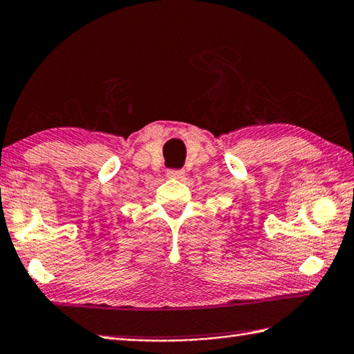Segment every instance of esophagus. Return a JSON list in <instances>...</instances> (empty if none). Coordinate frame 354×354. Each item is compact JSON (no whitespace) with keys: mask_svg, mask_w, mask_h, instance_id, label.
I'll return each instance as SVG.
<instances>
[{"mask_svg":"<svg viewBox=\"0 0 354 354\" xmlns=\"http://www.w3.org/2000/svg\"><path fill=\"white\" fill-rule=\"evenodd\" d=\"M167 177L171 178H183L185 171H167Z\"/></svg>","mask_w":354,"mask_h":354,"instance_id":"34e87169","label":"esophagus"}]
</instances>
